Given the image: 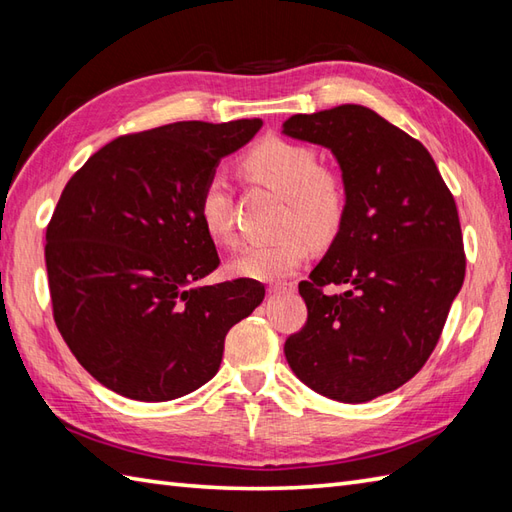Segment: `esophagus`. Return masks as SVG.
Wrapping results in <instances>:
<instances>
[{
  "mask_svg": "<svg viewBox=\"0 0 512 512\" xmlns=\"http://www.w3.org/2000/svg\"><path fill=\"white\" fill-rule=\"evenodd\" d=\"M295 290V284H273L268 286V292H292Z\"/></svg>",
  "mask_w": 512,
  "mask_h": 512,
  "instance_id": "obj_1",
  "label": "esophagus"
}]
</instances>
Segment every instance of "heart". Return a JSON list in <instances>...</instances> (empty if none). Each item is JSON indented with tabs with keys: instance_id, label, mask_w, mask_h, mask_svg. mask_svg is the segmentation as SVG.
<instances>
[{
	"instance_id": "heart-1",
	"label": "heart",
	"mask_w": 512,
	"mask_h": 512,
	"mask_svg": "<svg viewBox=\"0 0 512 512\" xmlns=\"http://www.w3.org/2000/svg\"><path fill=\"white\" fill-rule=\"evenodd\" d=\"M244 169L250 178L286 198L281 215V231L286 235L242 250L231 262V273L257 281L286 279L308 262V237L323 244L339 233L345 215L343 187L332 173L321 169L317 151L286 138H266L255 145L244 158ZM198 215L213 242L235 246L237 233L226 178L215 173L206 180Z\"/></svg>"
}]
</instances>
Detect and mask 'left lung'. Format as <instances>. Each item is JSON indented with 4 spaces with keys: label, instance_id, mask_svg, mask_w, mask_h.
<instances>
[{
    "label": "left lung",
    "instance_id": "left-lung-1",
    "mask_svg": "<svg viewBox=\"0 0 512 512\" xmlns=\"http://www.w3.org/2000/svg\"><path fill=\"white\" fill-rule=\"evenodd\" d=\"M281 134L330 149L345 189L339 233L299 284L308 321L286 361L321 396L374 400L427 363L464 284L455 200L424 145L369 107L295 114ZM330 283L346 290L325 296Z\"/></svg>",
    "mask_w": 512,
    "mask_h": 512
}]
</instances>
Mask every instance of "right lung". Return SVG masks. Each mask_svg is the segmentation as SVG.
I'll list each match as a JSON object with an SVG mask.
<instances>
[{
  "label": "right lung",
  "mask_w": 512,
  "mask_h": 512,
  "mask_svg": "<svg viewBox=\"0 0 512 512\" xmlns=\"http://www.w3.org/2000/svg\"><path fill=\"white\" fill-rule=\"evenodd\" d=\"M259 127L180 121L121 136L65 184L46 231L54 323L107 389L143 402L191 394L264 301L253 279L200 284L220 257L198 215L215 167Z\"/></svg>",
  "instance_id": "1"
}]
</instances>
